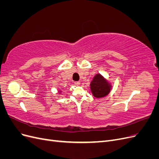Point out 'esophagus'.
I'll use <instances>...</instances> for the list:
<instances>
[{
	"mask_svg": "<svg viewBox=\"0 0 159 159\" xmlns=\"http://www.w3.org/2000/svg\"><path fill=\"white\" fill-rule=\"evenodd\" d=\"M74 84L76 85H79L80 84V81H75Z\"/></svg>",
	"mask_w": 159,
	"mask_h": 159,
	"instance_id": "34e87169",
	"label": "esophagus"
}]
</instances>
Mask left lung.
<instances>
[{
  "label": "left lung",
  "mask_w": 159,
  "mask_h": 159,
  "mask_svg": "<svg viewBox=\"0 0 159 159\" xmlns=\"http://www.w3.org/2000/svg\"><path fill=\"white\" fill-rule=\"evenodd\" d=\"M91 93L97 98H103L110 92L111 85L103 77L98 74H96L90 84Z\"/></svg>",
  "instance_id": "8db88e82"
}]
</instances>
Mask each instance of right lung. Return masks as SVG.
<instances>
[{"instance_id":"add662e5","label":"right lung","mask_w":159,"mask_h":159,"mask_svg":"<svg viewBox=\"0 0 159 159\" xmlns=\"http://www.w3.org/2000/svg\"><path fill=\"white\" fill-rule=\"evenodd\" d=\"M59 92H60V91H59Z\"/></svg>"}]
</instances>
